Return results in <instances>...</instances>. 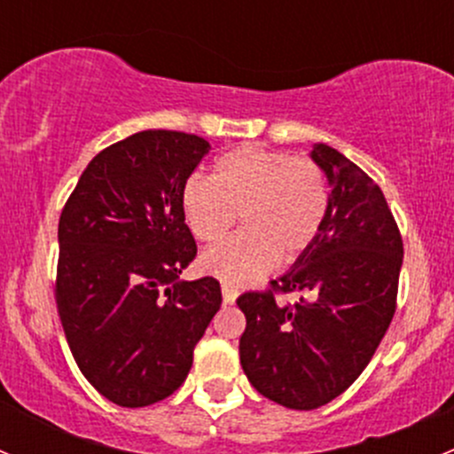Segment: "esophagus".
<instances>
[{
    "label": "esophagus",
    "mask_w": 454,
    "mask_h": 454,
    "mask_svg": "<svg viewBox=\"0 0 454 454\" xmlns=\"http://www.w3.org/2000/svg\"><path fill=\"white\" fill-rule=\"evenodd\" d=\"M222 296H223V303L232 305L237 301V296H239V292H237L235 287H231V286H226V283H223V286H222Z\"/></svg>",
    "instance_id": "1"
}]
</instances>
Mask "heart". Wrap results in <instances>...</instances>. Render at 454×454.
Masks as SVG:
<instances>
[{"label":"heart","instance_id":"b5f03b06","mask_svg":"<svg viewBox=\"0 0 454 454\" xmlns=\"http://www.w3.org/2000/svg\"><path fill=\"white\" fill-rule=\"evenodd\" d=\"M329 210V189L318 164L283 151L244 145L215 162L210 182L191 177L182 213L201 244L222 239L237 215L244 231L201 254L206 274L226 286L259 281L281 261L312 248Z\"/></svg>","mask_w":454,"mask_h":454}]
</instances>
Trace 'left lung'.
I'll return each mask as SVG.
<instances>
[{"mask_svg": "<svg viewBox=\"0 0 454 454\" xmlns=\"http://www.w3.org/2000/svg\"><path fill=\"white\" fill-rule=\"evenodd\" d=\"M309 158L329 184V210L312 248L268 292L237 299L246 314L239 358L250 384L296 411L327 404L356 382L395 314L402 237L382 191L327 145ZM274 291H296L283 306Z\"/></svg>", "mask_w": 454, "mask_h": 454, "instance_id": "1", "label": "left lung"}]
</instances>
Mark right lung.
Listing matches in <instances>:
<instances>
[{
	"instance_id": "obj_1",
	"label": "right lung",
	"mask_w": 454,
	"mask_h": 454,
	"mask_svg": "<svg viewBox=\"0 0 454 454\" xmlns=\"http://www.w3.org/2000/svg\"><path fill=\"white\" fill-rule=\"evenodd\" d=\"M210 145L138 131L100 151L59 219L57 308L87 382L127 409L182 387L222 305L213 277L180 281L198 254L182 191Z\"/></svg>"
}]
</instances>
